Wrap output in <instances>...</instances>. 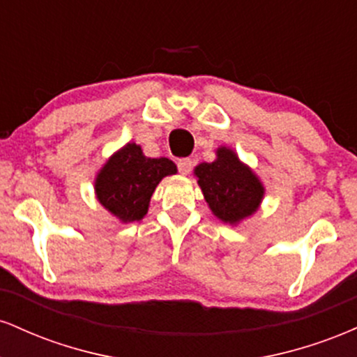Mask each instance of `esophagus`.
I'll list each match as a JSON object with an SVG mask.
<instances>
[{"mask_svg":"<svg viewBox=\"0 0 357 357\" xmlns=\"http://www.w3.org/2000/svg\"><path fill=\"white\" fill-rule=\"evenodd\" d=\"M178 169H179V173H181V174H190L191 169H192V159H190V158L179 159Z\"/></svg>","mask_w":357,"mask_h":357,"instance_id":"1","label":"esophagus"}]
</instances>
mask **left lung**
<instances>
[{
	"mask_svg": "<svg viewBox=\"0 0 357 357\" xmlns=\"http://www.w3.org/2000/svg\"><path fill=\"white\" fill-rule=\"evenodd\" d=\"M195 176L213 215L225 223L238 225L252 216L264 199V184L228 147H218L213 162L196 166Z\"/></svg>",
	"mask_w": 357,
	"mask_h": 357,
	"instance_id": "8db88e82",
	"label": "left lung"
}]
</instances>
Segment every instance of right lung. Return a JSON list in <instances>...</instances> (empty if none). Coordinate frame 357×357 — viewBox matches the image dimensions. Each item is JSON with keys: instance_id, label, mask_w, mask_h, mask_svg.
<instances>
[{"instance_id": "obj_1", "label": "right lung", "mask_w": 357, "mask_h": 357, "mask_svg": "<svg viewBox=\"0 0 357 357\" xmlns=\"http://www.w3.org/2000/svg\"><path fill=\"white\" fill-rule=\"evenodd\" d=\"M176 173L171 159L146 158L141 146L129 142L110 155L97 174V199L122 223L139 221L144 218L159 181Z\"/></svg>"}]
</instances>
